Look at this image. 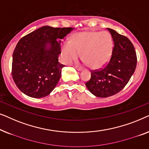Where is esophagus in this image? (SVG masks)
<instances>
[{"label":"esophagus","mask_w":149,"mask_h":149,"mask_svg":"<svg viewBox=\"0 0 149 149\" xmlns=\"http://www.w3.org/2000/svg\"><path fill=\"white\" fill-rule=\"evenodd\" d=\"M75 69H76L77 71H81V70H82L83 68H81V67H79L78 65H75Z\"/></svg>","instance_id":"esophagus-1"}]
</instances>
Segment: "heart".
<instances>
[{
  "instance_id": "heart-1",
  "label": "heart",
  "mask_w": 149,
  "mask_h": 149,
  "mask_svg": "<svg viewBox=\"0 0 149 149\" xmlns=\"http://www.w3.org/2000/svg\"><path fill=\"white\" fill-rule=\"evenodd\" d=\"M113 42L107 32H85L75 33L72 41L64 42L62 54L68 63L75 61L82 53L83 60L93 70L106 65L111 56Z\"/></svg>"
}]
</instances>
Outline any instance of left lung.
<instances>
[{
	"instance_id": "left-lung-1",
	"label": "left lung",
	"mask_w": 149,
	"mask_h": 149,
	"mask_svg": "<svg viewBox=\"0 0 149 149\" xmlns=\"http://www.w3.org/2000/svg\"><path fill=\"white\" fill-rule=\"evenodd\" d=\"M113 40L111 56L100 70L91 71L86 82L89 91L97 97L106 98L120 92L135 72L137 56L131 41L116 31L107 28Z\"/></svg>"
}]
</instances>
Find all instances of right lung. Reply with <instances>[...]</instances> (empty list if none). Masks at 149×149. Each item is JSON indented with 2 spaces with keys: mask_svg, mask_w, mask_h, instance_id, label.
Listing matches in <instances>:
<instances>
[{
  "mask_svg": "<svg viewBox=\"0 0 149 149\" xmlns=\"http://www.w3.org/2000/svg\"><path fill=\"white\" fill-rule=\"evenodd\" d=\"M73 30L46 26L19 40L13 54L12 77L23 93L38 98L53 91L65 66L58 62L60 40Z\"/></svg>",
  "mask_w": 149,
  "mask_h": 149,
  "instance_id": "add662e5",
  "label": "right lung"
}]
</instances>
